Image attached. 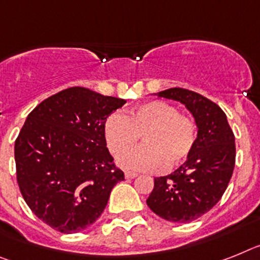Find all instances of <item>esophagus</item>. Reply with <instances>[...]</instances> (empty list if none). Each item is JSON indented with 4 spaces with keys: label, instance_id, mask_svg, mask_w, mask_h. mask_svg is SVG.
I'll return each mask as SVG.
<instances>
[{
    "label": "esophagus",
    "instance_id": "esophagus-1",
    "mask_svg": "<svg viewBox=\"0 0 260 260\" xmlns=\"http://www.w3.org/2000/svg\"><path fill=\"white\" fill-rule=\"evenodd\" d=\"M124 177H125V179H133V178L137 177V174L136 173H131V171H125Z\"/></svg>",
    "mask_w": 260,
    "mask_h": 260
}]
</instances>
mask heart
Wrapping results in <instances>:
<instances>
[{
	"label": "heart",
	"mask_w": 260,
	"mask_h": 260,
	"mask_svg": "<svg viewBox=\"0 0 260 260\" xmlns=\"http://www.w3.org/2000/svg\"><path fill=\"white\" fill-rule=\"evenodd\" d=\"M103 129L112 154H119L144 135L145 146L125 150L117 157V164L129 171L157 173L166 165L177 166L188 158L196 143L195 121L162 101L144 103L128 116L114 112L106 119Z\"/></svg>",
	"instance_id": "1"
}]
</instances>
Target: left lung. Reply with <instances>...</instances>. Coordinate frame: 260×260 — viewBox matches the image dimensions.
I'll use <instances>...</instances> for the list:
<instances>
[{
    "label": "left lung",
    "instance_id": "8db88e82",
    "mask_svg": "<svg viewBox=\"0 0 260 260\" xmlns=\"http://www.w3.org/2000/svg\"><path fill=\"white\" fill-rule=\"evenodd\" d=\"M154 95L186 106L198 128L186 162L174 173L154 178V188L146 199L157 216L186 224L211 211L224 195L236 164L234 135L225 112L198 92L173 87Z\"/></svg>",
    "mask_w": 260,
    "mask_h": 260
}]
</instances>
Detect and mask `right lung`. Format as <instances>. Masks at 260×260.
I'll return each mask as SVG.
<instances>
[{
    "instance_id": "right-lung-1",
    "label": "right lung",
    "mask_w": 260,
    "mask_h": 260,
    "mask_svg": "<svg viewBox=\"0 0 260 260\" xmlns=\"http://www.w3.org/2000/svg\"><path fill=\"white\" fill-rule=\"evenodd\" d=\"M125 102L76 86L47 98L27 116L14 145L18 186L35 216L60 233L94 224L115 184L124 180L103 127Z\"/></svg>"
}]
</instances>
